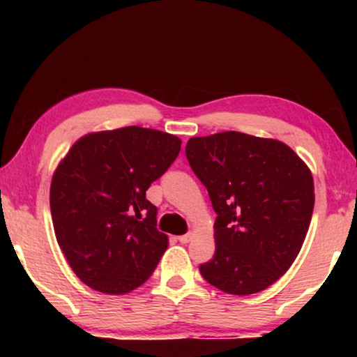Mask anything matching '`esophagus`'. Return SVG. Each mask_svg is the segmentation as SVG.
<instances>
[{
  "label": "esophagus",
  "mask_w": 357,
  "mask_h": 357,
  "mask_svg": "<svg viewBox=\"0 0 357 357\" xmlns=\"http://www.w3.org/2000/svg\"><path fill=\"white\" fill-rule=\"evenodd\" d=\"M178 241H179V243H190V241H191V233H186V235L178 236Z\"/></svg>",
  "instance_id": "1"
}]
</instances>
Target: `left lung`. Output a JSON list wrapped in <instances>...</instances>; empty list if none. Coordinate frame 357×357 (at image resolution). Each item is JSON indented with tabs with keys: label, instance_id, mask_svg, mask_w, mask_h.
Returning <instances> with one entry per match:
<instances>
[{
	"label": "left lung",
	"instance_id": "1",
	"mask_svg": "<svg viewBox=\"0 0 357 357\" xmlns=\"http://www.w3.org/2000/svg\"><path fill=\"white\" fill-rule=\"evenodd\" d=\"M186 158L216 213V250L199 265L208 284L250 296L277 282L301 252L314 210V179L273 139L243 132L191 137Z\"/></svg>",
	"mask_w": 357,
	"mask_h": 357
}]
</instances>
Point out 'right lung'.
<instances>
[{
  "instance_id": "right-lung-1",
  "label": "right lung",
  "mask_w": 357,
  "mask_h": 357,
  "mask_svg": "<svg viewBox=\"0 0 357 357\" xmlns=\"http://www.w3.org/2000/svg\"><path fill=\"white\" fill-rule=\"evenodd\" d=\"M181 141L130 126L84 136L56 167L50 210L75 275L104 294H126L153 275L167 236L147 188L169 169Z\"/></svg>"
}]
</instances>
